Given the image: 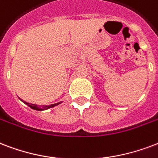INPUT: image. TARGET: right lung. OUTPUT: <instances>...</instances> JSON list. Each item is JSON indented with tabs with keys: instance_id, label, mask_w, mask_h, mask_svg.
<instances>
[{
	"instance_id": "right-lung-1",
	"label": "right lung",
	"mask_w": 158,
	"mask_h": 158,
	"mask_svg": "<svg viewBox=\"0 0 158 158\" xmlns=\"http://www.w3.org/2000/svg\"><path fill=\"white\" fill-rule=\"evenodd\" d=\"M23 103H25L26 105H28L30 108H31L32 109H35V110H38V111H41V110H46L48 108H53V107H55V106H57L59 105L60 103H61L62 102H60V103H54V104H50V105H43L42 107H38V106L36 105V104H34V103H26L25 101L21 100Z\"/></svg>"
}]
</instances>
